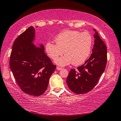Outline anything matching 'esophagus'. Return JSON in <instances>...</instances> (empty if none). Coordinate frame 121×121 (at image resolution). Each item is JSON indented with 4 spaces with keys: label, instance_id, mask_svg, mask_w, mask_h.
I'll return each mask as SVG.
<instances>
[{
    "label": "esophagus",
    "instance_id": "esophagus-1",
    "mask_svg": "<svg viewBox=\"0 0 121 121\" xmlns=\"http://www.w3.org/2000/svg\"><path fill=\"white\" fill-rule=\"evenodd\" d=\"M56 70H58V71H60V70H61V69H62V68H60V67H59V66H56Z\"/></svg>",
    "mask_w": 121,
    "mask_h": 121
}]
</instances>
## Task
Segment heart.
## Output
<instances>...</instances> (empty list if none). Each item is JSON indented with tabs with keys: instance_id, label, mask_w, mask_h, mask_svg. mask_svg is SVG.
Instances as JSON below:
<instances>
[{
	"instance_id": "1",
	"label": "heart",
	"mask_w": 121,
	"mask_h": 121,
	"mask_svg": "<svg viewBox=\"0 0 121 121\" xmlns=\"http://www.w3.org/2000/svg\"><path fill=\"white\" fill-rule=\"evenodd\" d=\"M55 42L56 44L50 42L46 43L45 50L52 59L58 58L64 51L65 55L55 60L56 65L65 66L72 63L74 65H78L83 64L89 56L92 38L87 32L65 30L56 36Z\"/></svg>"
}]
</instances>
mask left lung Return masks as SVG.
Listing matches in <instances>:
<instances>
[{
    "label": "left lung",
    "mask_w": 121,
    "mask_h": 121,
    "mask_svg": "<svg viewBox=\"0 0 121 121\" xmlns=\"http://www.w3.org/2000/svg\"><path fill=\"white\" fill-rule=\"evenodd\" d=\"M92 53L84 65L77 70L72 69L66 79L69 88L77 94H82L91 91L96 85L103 74L107 61V49L96 30Z\"/></svg>",
    "instance_id": "1"
}]
</instances>
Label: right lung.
I'll return each instance as SVG.
<instances>
[{"mask_svg":"<svg viewBox=\"0 0 121 121\" xmlns=\"http://www.w3.org/2000/svg\"><path fill=\"white\" fill-rule=\"evenodd\" d=\"M35 30L30 26L14 40L9 65L17 85L25 93L39 96L47 88L56 66L45 53L44 46L34 45Z\"/></svg>","mask_w":121,"mask_h":121,"instance_id":"add662e5","label":"right lung"}]
</instances>
